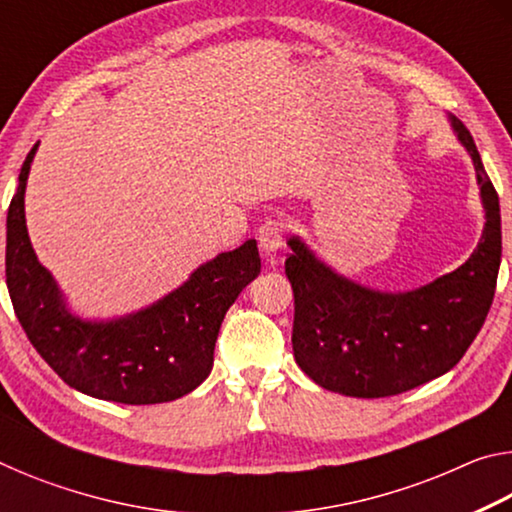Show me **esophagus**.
Returning <instances> with one entry per match:
<instances>
[{
    "label": "esophagus",
    "mask_w": 512,
    "mask_h": 512,
    "mask_svg": "<svg viewBox=\"0 0 512 512\" xmlns=\"http://www.w3.org/2000/svg\"><path fill=\"white\" fill-rule=\"evenodd\" d=\"M257 241L259 250H262L266 257H273L284 244V223L280 219L264 221L257 230Z\"/></svg>",
    "instance_id": "esophagus-1"
}]
</instances>
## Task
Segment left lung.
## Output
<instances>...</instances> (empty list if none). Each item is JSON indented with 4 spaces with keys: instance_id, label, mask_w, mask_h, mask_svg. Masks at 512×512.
Returning <instances> with one entry per match:
<instances>
[{
    "instance_id": "obj_1",
    "label": "left lung",
    "mask_w": 512,
    "mask_h": 512,
    "mask_svg": "<svg viewBox=\"0 0 512 512\" xmlns=\"http://www.w3.org/2000/svg\"><path fill=\"white\" fill-rule=\"evenodd\" d=\"M447 119L470 153L485 212L479 244L456 271L413 291H377L336 273L300 237L287 241L293 357L327 391L368 400L411 391L452 370L485 323L501 264L499 196L470 131Z\"/></svg>"
}]
</instances>
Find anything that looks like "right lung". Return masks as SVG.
<instances>
[{"mask_svg": "<svg viewBox=\"0 0 512 512\" xmlns=\"http://www.w3.org/2000/svg\"><path fill=\"white\" fill-rule=\"evenodd\" d=\"M38 144L20 171L6 216V287L15 316L51 370L76 391L119 404H160L192 393L212 372L225 311L259 275L257 241L216 255L189 280L133 314L88 320L31 246L24 192Z\"/></svg>", "mask_w": 512, "mask_h": 512, "instance_id": "right-lung-1", "label": "right lung"}]
</instances>
